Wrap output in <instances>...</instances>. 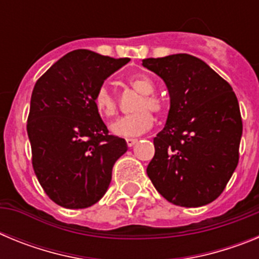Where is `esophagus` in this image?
<instances>
[{"label": "esophagus", "instance_id": "esophagus-1", "mask_svg": "<svg viewBox=\"0 0 259 259\" xmlns=\"http://www.w3.org/2000/svg\"><path fill=\"white\" fill-rule=\"evenodd\" d=\"M125 143H127V146H134L135 144L137 143V139H125Z\"/></svg>", "mask_w": 259, "mask_h": 259}]
</instances>
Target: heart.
<instances>
[{
    "mask_svg": "<svg viewBox=\"0 0 259 259\" xmlns=\"http://www.w3.org/2000/svg\"><path fill=\"white\" fill-rule=\"evenodd\" d=\"M128 84L136 92L141 93V97L135 106L137 113L116 119L110 125L111 132L120 137H135L144 134L154 124L152 111L155 114H163L166 110L164 102L154 95L155 85L148 75H132L128 77ZM93 104L97 113L105 119L113 118L118 113V98L106 85L98 87L93 96Z\"/></svg>",
    "mask_w": 259,
    "mask_h": 259,
    "instance_id": "b5f03b06",
    "label": "heart"
}]
</instances>
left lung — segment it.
Here are the masks:
<instances>
[{
  "mask_svg": "<svg viewBox=\"0 0 259 259\" xmlns=\"http://www.w3.org/2000/svg\"><path fill=\"white\" fill-rule=\"evenodd\" d=\"M143 66L164 81L170 111L154 137L146 174L168 202L184 207L219 197L239 163L242 120L232 87L189 54L146 58Z\"/></svg>",
  "mask_w": 259,
  "mask_h": 259,
  "instance_id": "obj_1",
  "label": "left lung"
}]
</instances>
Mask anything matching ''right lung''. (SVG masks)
I'll return each instance as SVG.
<instances>
[{
  "label": "right lung",
  "instance_id": "add662e5",
  "mask_svg": "<svg viewBox=\"0 0 259 259\" xmlns=\"http://www.w3.org/2000/svg\"><path fill=\"white\" fill-rule=\"evenodd\" d=\"M128 62L77 49L36 81L27 119L32 166L59 206L85 209L98 202L109 188L114 163L127 152L124 139L109 134L93 96Z\"/></svg>",
  "mask_w": 259,
  "mask_h": 259
}]
</instances>
